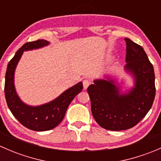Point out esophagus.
Instances as JSON below:
<instances>
[{
	"instance_id": "obj_1",
	"label": "esophagus",
	"mask_w": 161,
	"mask_h": 161,
	"mask_svg": "<svg viewBox=\"0 0 161 161\" xmlns=\"http://www.w3.org/2000/svg\"><path fill=\"white\" fill-rule=\"evenodd\" d=\"M82 83H83V88L84 90H86L87 88H88L89 86L90 85V82L89 80H87V79H85V80H83V82H82Z\"/></svg>"
}]
</instances>
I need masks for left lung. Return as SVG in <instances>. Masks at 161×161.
I'll return each instance as SVG.
<instances>
[{
	"instance_id": "obj_1",
	"label": "left lung",
	"mask_w": 161,
	"mask_h": 161,
	"mask_svg": "<svg viewBox=\"0 0 161 161\" xmlns=\"http://www.w3.org/2000/svg\"><path fill=\"white\" fill-rule=\"evenodd\" d=\"M125 70L131 75L134 86L126 92L108 76L96 79L87 89L92 116L102 128L111 131L131 129L150 111L155 98V75L143 48L129 38Z\"/></svg>"
}]
</instances>
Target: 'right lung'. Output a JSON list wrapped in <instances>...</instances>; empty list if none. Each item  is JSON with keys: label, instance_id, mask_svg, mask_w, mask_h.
<instances>
[{"label": "right lung", "instance_id": "right-lung-1", "mask_svg": "<svg viewBox=\"0 0 161 161\" xmlns=\"http://www.w3.org/2000/svg\"><path fill=\"white\" fill-rule=\"evenodd\" d=\"M49 43L45 40H38L25 43L9 61L5 75L4 94L8 107L14 118L22 125L36 131H48L58 126L62 121L74 97L83 89L82 82H79L63 92L52 101L40 106H30L21 100L16 92L14 83L16 66L24 51L43 47L49 45Z\"/></svg>", "mask_w": 161, "mask_h": 161}]
</instances>
